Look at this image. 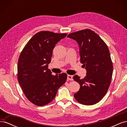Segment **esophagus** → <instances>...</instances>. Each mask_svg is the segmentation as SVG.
Instances as JSON below:
<instances>
[{
  "label": "esophagus",
  "mask_w": 127,
  "mask_h": 127,
  "mask_svg": "<svg viewBox=\"0 0 127 127\" xmlns=\"http://www.w3.org/2000/svg\"><path fill=\"white\" fill-rule=\"evenodd\" d=\"M67 79L68 80H73V77L71 75H67Z\"/></svg>",
  "instance_id": "esophagus-1"
}]
</instances>
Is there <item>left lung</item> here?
<instances>
[{
	"mask_svg": "<svg viewBox=\"0 0 127 127\" xmlns=\"http://www.w3.org/2000/svg\"><path fill=\"white\" fill-rule=\"evenodd\" d=\"M79 45L80 63L85 67L84 78L73 77L80 88L74 94L79 103L94 105L100 101L109 89L113 73V64L108 47L98 34L89 29L69 34Z\"/></svg>",
	"mask_w": 127,
	"mask_h": 127,
	"instance_id": "8db88e82",
	"label": "left lung"
}]
</instances>
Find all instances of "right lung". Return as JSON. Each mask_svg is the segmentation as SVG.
<instances>
[{"label":"right lung","mask_w":127,"mask_h":127,"mask_svg":"<svg viewBox=\"0 0 127 127\" xmlns=\"http://www.w3.org/2000/svg\"><path fill=\"white\" fill-rule=\"evenodd\" d=\"M67 35L39 32L30 40L21 53L18 81L27 98L34 104L41 106L51 102L66 81V73L52 75L48 64L56 44Z\"/></svg>","instance_id":"1"}]
</instances>
